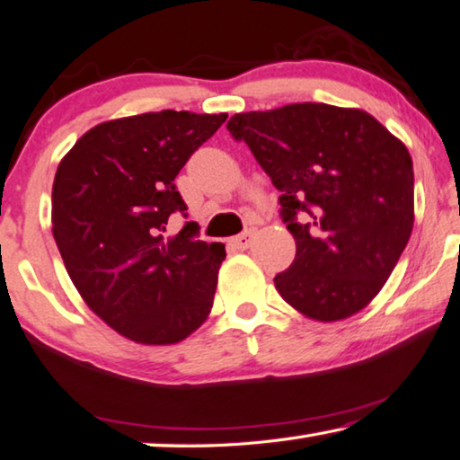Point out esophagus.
<instances>
[{"mask_svg":"<svg viewBox=\"0 0 460 460\" xmlns=\"http://www.w3.org/2000/svg\"><path fill=\"white\" fill-rule=\"evenodd\" d=\"M251 243H252V230H244L243 234L232 238V244H234L236 249H243V251L249 249Z\"/></svg>","mask_w":460,"mask_h":460,"instance_id":"obj_1","label":"esophagus"}]
</instances>
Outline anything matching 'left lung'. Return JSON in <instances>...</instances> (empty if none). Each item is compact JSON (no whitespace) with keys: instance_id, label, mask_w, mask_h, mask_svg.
Returning <instances> with one entry per match:
<instances>
[{"instance_id":"obj_1","label":"left lung","mask_w":460,"mask_h":460,"mask_svg":"<svg viewBox=\"0 0 460 460\" xmlns=\"http://www.w3.org/2000/svg\"><path fill=\"white\" fill-rule=\"evenodd\" d=\"M228 130L282 192L279 216L296 241L295 261L274 278L284 301L317 322L367 307L415 219L402 141L367 111L328 103L234 114Z\"/></svg>"}]
</instances>
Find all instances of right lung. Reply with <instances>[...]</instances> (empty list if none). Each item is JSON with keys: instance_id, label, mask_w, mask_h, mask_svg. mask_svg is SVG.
Returning a JSON list of instances; mask_svg holds the SVG:
<instances>
[{"instance_id": "obj_1", "label": "right lung", "mask_w": 460, "mask_h": 460, "mask_svg": "<svg viewBox=\"0 0 460 460\" xmlns=\"http://www.w3.org/2000/svg\"><path fill=\"white\" fill-rule=\"evenodd\" d=\"M226 114L149 111L110 119L78 138L58 165L53 238L84 303L138 344H176L214 307L222 243L197 241L174 178Z\"/></svg>"}]
</instances>
